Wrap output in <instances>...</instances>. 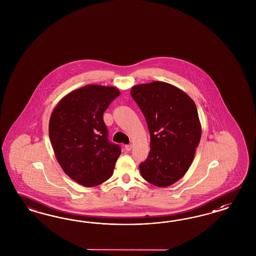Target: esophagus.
<instances>
[{
    "instance_id": "obj_1",
    "label": "esophagus",
    "mask_w": 256,
    "mask_h": 256,
    "mask_svg": "<svg viewBox=\"0 0 256 256\" xmlns=\"http://www.w3.org/2000/svg\"><path fill=\"white\" fill-rule=\"evenodd\" d=\"M124 148H126V151H130V150H132V144H126V146H124Z\"/></svg>"
}]
</instances>
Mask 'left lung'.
<instances>
[{"label":"left lung","mask_w":256,"mask_h":256,"mask_svg":"<svg viewBox=\"0 0 256 256\" xmlns=\"http://www.w3.org/2000/svg\"><path fill=\"white\" fill-rule=\"evenodd\" d=\"M146 117L150 152L139 165L142 178L168 186L184 176L201 139L194 100L176 86L162 82L133 86L130 91Z\"/></svg>","instance_id":"1"}]
</instances>
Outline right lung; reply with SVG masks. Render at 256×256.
<instances>
[{"label": "right lung", "instance_id": "obj_1", "mask_svg": "<svg viewBox=\"0 0 256 256\" xmlns=\"http://www.w3.org/2000/svg\"><path fill=\"white\" fill-rule=\"evenodd\" d=\"M120 94L110 86H86L55 107L48 134L64 172L84 186L100 185L114 169L121 146L110 142L103 114Z\"/></svg>", "mask_w": 256, "mask_h": 256}]
</instances>
